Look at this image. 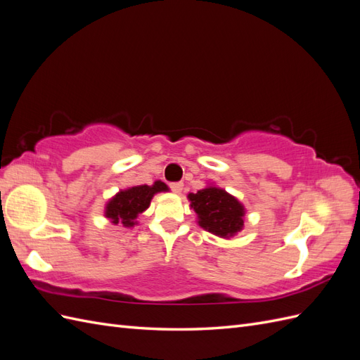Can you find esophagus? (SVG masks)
<instances>
[{
  "label": "esophagus",
  "instance_id": "1",
  "mask_svg": "<svg viewBox=\"0 0 360 360\" xmlns=\"http://www.w3.org/2000/svg\"><path fill=\"white\" fill-rule=\"evenodd\" d=\"M171 191L174 193H181L183 191V183H171Z\"/></svg>",
  "mask_w": 360,
  "mask_h": 360
}]
</instances>
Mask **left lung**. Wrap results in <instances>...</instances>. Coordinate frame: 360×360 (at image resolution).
<instances>
[{
    "instance_id": "1",
    "label": "left lung",
    "mask_w": 360,
    "mask_h": 360,
    "mask_svg": "<svg viewBox=\"0 0 360 360\" xmlns=\"http://www.w3.org/2000/svg\"><path fill=\"white\" fill-rule=\"evenodd\" d=\"M188 200L202 230L226 240L243 230L245 205L225 189L209 183L197 193H189Z\"/></svg>"
}]
</instances>
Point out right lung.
Returning a JSON list of instances; mask_svg holds the SVG:
<instances>
[{
  "label": "right lung",
  "mask_w": 360,
  "mask_h": 360,
  "mask_svg": "<svg viewBox=\"0 0 360 360\" xmlns=\"http://www.w3.org/2000/svg\"><path fill=\"white\" fill-rule=\"evenodd\" d=\"M168 191L169 188L160 180H156L151 186L139 184V186L122 189L108 200L103 214L112 225L132 228L138 225V216L148 209L155 195Z\"/></svg>",
  "instance_id": "1"
}]
</instances>
